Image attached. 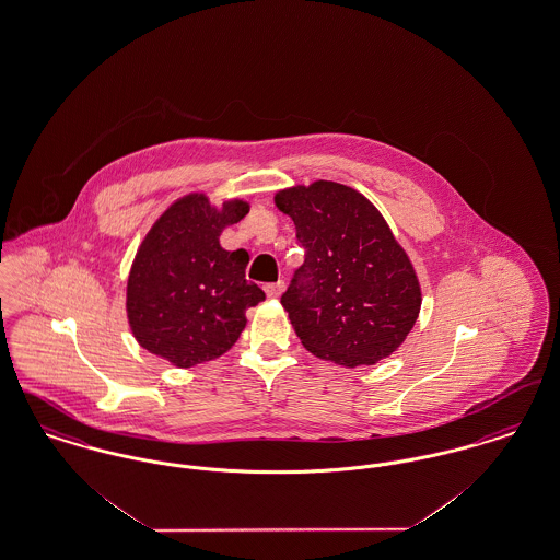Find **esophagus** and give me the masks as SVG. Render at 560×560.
I'll list each match as a JSON object with an SVG mask.
<instances>
[{"instance_id": "34e87169", "label": "esophagus", "mask_w": 560, "mask_h": 560, "mask_svg": "<svg viewBox=\"0 0 560 560\" xmlns=\"http://www.w3.org/2000/svg\"><path fill=\"white\" fill-rule=\"evenodd\" d=\"M285 290V283L283 281H277V283H267L265 285V292H267L268 298H279L281 293Z\"/></svg>"}]
</instances>
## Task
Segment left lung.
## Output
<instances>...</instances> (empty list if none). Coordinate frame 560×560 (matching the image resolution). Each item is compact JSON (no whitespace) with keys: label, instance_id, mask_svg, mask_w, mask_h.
<instances>
[{"label":"left lung","instance_id":"8db88e82","mask_svg":"<svg viewBox=\"0 0 560 560\" xmlns=\"http://www.w3.org/2000/svg\"><path fill=\"white\" fill-rule=\"evenodd\" d=\"M275 206L292 218L306 249L281 295L300 342L342 368L390 357L420 317L422 288L384 215L334 180L281 188Z\"/></svg>","mask_w":560,"mask_h":560}]
</instances>
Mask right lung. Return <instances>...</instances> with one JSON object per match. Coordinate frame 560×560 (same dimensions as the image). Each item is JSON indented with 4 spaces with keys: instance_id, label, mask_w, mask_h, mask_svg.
I'll return each mask as SVG.
<instances>
[{
    "instance_id": "obj_1",
    "label": "right lung",
    "mask_w": 560,
    "mask_h": 560,
    "mask_svg": "<svg viewBox=\"0 0 560 560\" xmlns=\"http://www.w3.org/2000/svg\"><path fill=\"white\" fill-rule=\"evenodd\" d=\"M249 203L188 192L165 208L138 252L126 285V315L136 342L174 368L213 361L240 340L245 311L265 292L245 279L249 254L220 245Z\"/></svg>"
}]
</instances>
